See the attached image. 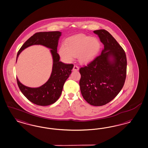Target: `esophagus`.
Returning <instances> with one entry per match:
<instances>
[{
    "instance_id": "1",
    "label": "esophagus",
    "mask_w": 148,
    "mask_h": 148,
    "mask_svg": "<svg viewBox=\"0 0 148 148\" xmlns=\"http://www.w3.org/2000/svg\"><path fill=\"white\" fill-rule=\"evenodd\" d=\"M79 69V66H77V65H74V67H73V71H77Z\"/></svg>"
}]
</instances>
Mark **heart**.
<instances>
[{"label": "heart", "mask_w": 148, "mask_h": 148, "mask_svg": "<svg viewBox=\"0 0 148 148\" xmlns=\"http://www.w3.org/2000/svg\"><path fill=\"white\" fill-rule=\"evenodd\" d=\"M101 43L96 38L79 34L66 39V45H62L59 54L62 59L71 62L78 55L80 61L88 63L93 60L101 50Z\"/></svg>", "instance_id": "1"}]
</instances>
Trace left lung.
Instances as JSON below:
<instances>
[{"mask_svg":"<svg viewBox=\"0 0 148 148\" xmlns=\"http://www.w3.org/2000/svg\"><path fill=\"white\" fill-rule=\"evenodd\" d=\"M104 45L101 54L80 68L79 85L84 99L93 106H102L120 92L126 80L125 52L108 31H93Z\"/></svg>","mask_w":148,"mask_h":148,"instance_id":"1","label":"left lung"}]
</instances>
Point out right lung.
I'll list each match as a JSON object with an SVG mask.
<instances>
[{"label": "right lung", "instance_id": "add662e5", "mask_svg": "<svg viewBox=\"0 0 148 148\" xmlns=\"http://www.w3.org/2000/svg\"><path fill=\"white\" fill-rule=\"evenodd\" d=\"M61 36V32L58 31L36 33L26 41L17 53L16 61L21 52L29 46L41 45L51 49L52 69L50 77L45 84L39 87L32 88L21 84L17 77V85L21 91L29 101L36 105L49 106L58 100L61 95L64 82L71 74L74 66L73 64H65L60 61L57 46Z\"/></svg>", "mask_w": 148, "mask_h": 148}]
</instances>
